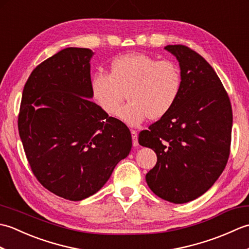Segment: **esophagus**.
<instances>
[{
  "label": "esophagus",
  "mask_w": 249,
  "mask_h": 249,
  "mask_svg": "<svg viewBox=\"0 0 249 249\" xmlns=\"http://www.w3.org/2000/svg\"><path fill=\"white\" fill-rule=\"evenodd\" d=\"M130 134H131V139H133V145L137 146L138 145V135H137V131L131 129Z\"/></svg>",
  "instance_id": "1"
}]
</instances>
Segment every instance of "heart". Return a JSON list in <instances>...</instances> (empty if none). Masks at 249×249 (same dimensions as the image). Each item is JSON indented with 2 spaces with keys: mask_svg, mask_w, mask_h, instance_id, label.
Returning <instances> with one entry per match:
<instances>
[{
  "mask_svg": "<svg viewBox=\"0 0 249 249\" xmlns=\"http://www.w3.org/2000/svg\"><path fill=\"white\" fill-rule=\"evenodd\" d=\"M179 67L169 60L158 61L144 53L115 57L109 73H95L91 81L93 98L110 116H119L129 126L146 118L156 121L170 112L182 91ZM126 95L129 104L118 109Z\"/></svg>",
  "mask_w": 249,
  "mask_h": 249,
  "instance_id": "1",
  "label": "heart"
}]
</instances>
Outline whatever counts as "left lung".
Returning <instances> with one entry per match:
<instances>
[{"mask_svg": "<svg viewBox=\"0 0 249 249\" xmlns=\"http://www.w3.org/2000/svg\"><path fill=\"white\" fill-rule=\"evenodd\" d=\"M165 49L177 56L183 84L170 112L139 134V144L157 155L145 179L158 197L172 203L197 199L213 186L228 161L232 108L213 67L184 45Z\"/></svg>", "mask_w": 249, "mask_h": 249, "instance_id": "1", "label": "left lung"}]
</instances>
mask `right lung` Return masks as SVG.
I'll return each mask as SVG.
<instances>
[{
  "label": "right lung",
  "instance_id": "1",
  "mask_svg": "<svg viewBox=\"0 0 249 249\" xmlns=\"http://www.w3.org/2000/svg\"><path fill=\"white\" fill-rule=\"evenodd\" d=\"M92 54L71 47L37 65L24 84L18 115L37 181L71 201L97 193L131 149L127 126L89 99Z\"/></svg>",
  "mask_w": 249,
  "mask_h": 249
}]
</instances>
